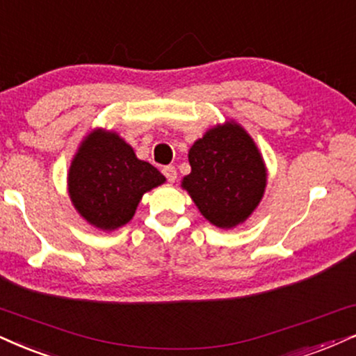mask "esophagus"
<instances>
[{"instance_id":"esophagus-1","label":"esophagus","mask_w":356,"mask_h":356,"mask_svg":"<svg viewBox=\"0 0 356 356\" xmlns=\"http://www.w3.org/2000/svg\"><path fill=\"white\" fill-rule=\"evenodd\" d=\"M163 175L166 177V179H168L170 183H175V179H177V168L175 166H165L163 168Z\"/></svg>"}]
</instances>
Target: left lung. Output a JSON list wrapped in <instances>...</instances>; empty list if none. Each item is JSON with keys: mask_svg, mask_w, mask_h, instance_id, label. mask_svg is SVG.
<instances>
[{"mask_svg": "<svg viewBox=\"0 0 356 356\" xmlns=\"http://www.w3.org/2000/svg\"><path fill=\"white\" fill-rule=\"evenodd\" d=\"M191 173L181 179L196 208L213 226L232 229L264 196L267 168L244 127L227 120L206 130L188 152Z\"/></svg>", "mask_w": 356, "mask_h": 356, "instance_id": "obj_1", "label": "left lung"}]
</instances>
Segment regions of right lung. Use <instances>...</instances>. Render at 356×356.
Instances as JSON below:
<instances>
[{
	"label": "right lung",
	"mask_w": 356,
	"mask_h": 356,
	"mask_svg": "<svg viewBox=\"0 0 356 356\" xmlns=\"http://www.w3.org/2000/svg\"><path fill=\"white\" fill-rule=\"evenodd\" d=\"M155 166L135 155L117 131L95 129L79 145L67 173L72 206L90 226L115 231L134 218L142 196L163 185Z\"/></svg>",
	"instance_id": "add662e5"
}]
</instances>
